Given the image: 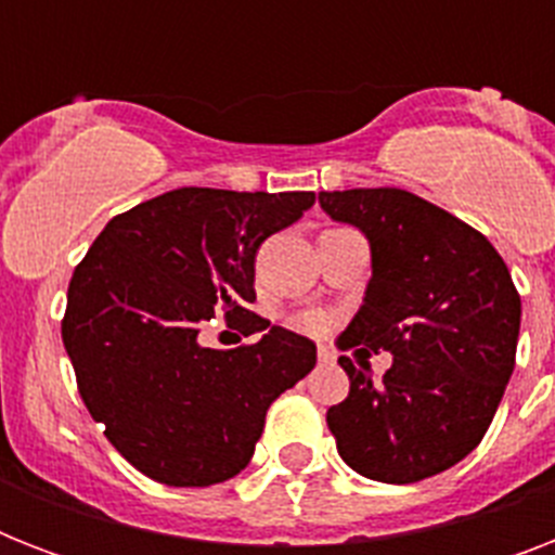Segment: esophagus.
I'll return each instance as SVG.
<instances>
[{
    "label": "esophagus",
    "instance_id": "esophagus-1",
    "mask_svg": "<svg viewBox=\"0 0 555 555\" xmlns=\"http://www.w3.org/2000/svg\"><path fill=\"white\" fill-rule=\"evenodd\" d=\"M317 357H320V363H334V360H337V351H334V346H328V343H322Z\"/></svg>",
    "mask_w": 555,
    "mask_h": 555
}]
</instances>
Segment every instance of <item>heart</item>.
I'll list each match as a JSON object with an SVG mask.
<instances>
[{
    "instance_id": "obj_1",
    "label": "heart",
    "mask_w": 555,
    "mask_h": 555,
    "mask_svg": "<svg viewBox=\"0 0 555 555\" xmlns=\"http://www.w3.org/2000/svg\"><path fill=\"white\" fill-rule=\"evenodd\" d=\"M296 325L302 331H311V334H322V331L328 328V317L320 311H308L302 317H296Z\"/></svg>"
}]
</instances>
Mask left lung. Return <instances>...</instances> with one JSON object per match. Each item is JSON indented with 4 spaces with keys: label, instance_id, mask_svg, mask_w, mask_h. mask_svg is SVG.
I'll return each instance as SVG.
<instances>
[{
    "label": "left lung",
    "instance_id": "8db88e82",
    "mask_svg": "<svg viewBox=\"0 0 555 555\" xmlns=\"http://www.w3.org/2000/svg\"><path fill=\"white\" fill-rule=\"evenodd\" d=\"M320 207L371 247L363 305L337 346L391 354L379 379L339 357L351 379L328 409L339 457L371 481L431 478L490 429L516 369L521 296L478 230L412 192H320Z\"/></svg>",
    "mask_w": 555,
    "mask_h": 555
}]
</instances>
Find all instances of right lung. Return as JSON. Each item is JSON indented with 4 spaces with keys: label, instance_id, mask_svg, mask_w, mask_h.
<instances>
[{
    "label": "right lung",
    "instance_id": "obj_1",
    "mask_svg": "<svg viewBox=\"0 0 555 555\" xmlns=\"http://www.w3.org/2000/svg\"><path fill=\"white\" fill-rule=\"evenodd\" d=\"M313 192L184 186L126 209L77 264L63 343L89 414L120 455L167 487H209L250 464L270 403L317 365V346L270 325L256 250ZM216 312L259 344L207 349Z\"/></svg>",
    "mask_w": 555,
    "mask_h": 555
}]
</instances>
